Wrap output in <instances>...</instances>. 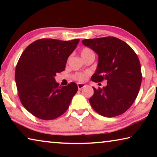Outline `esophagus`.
Returning <instances> with one entry per match:
<instances>
[{"instance_id":"obj_1","label":"esophagus","mask_w":157,"mask_h":157,"mask_svg":"<svg viewBox=\"0 0 157 157\" xmlns=\"http://www.w3.org/2000/svg\"><path fill=\"white\" fill-rule=\"evenodd\" d=\"M84 86H86V84L83 83H78V87L79 90H81L82 88H84Z\"/></svg>"}]
</instances>
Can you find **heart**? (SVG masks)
Segmentation results:
<instances>
[{
	"mask_svg": "<svg viewBox=\"0 0 157 157\" xmlns=\"http://www.w3.org/2000/svg\"><path fill=\"white\" fill-rule=\"evenodd\" d=\"M90 53H94L92 50L88 48H84L82 50L81 52V55L82 56H84V55H89ZM89 74L88 73H78L74 75L73 78L76 80H78L79 82H84L85 80H86V79L88 78Z\"/></svg>",
	"mask_w": 157,
	"mask_h": 157,
	"instance_id": "b5f03b06",
	"label": "heart"
}]
</instances>
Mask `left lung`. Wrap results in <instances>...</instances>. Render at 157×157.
Wrapping results in <instances>:
<instances>
[{
  "label": "left lung",
  "mask_w": 157,
  "mask_h": 157,
  "mask_svg": "<svg viewBox=\"0 0 157 157\" xmlns=\"http://www.w3.org/2000/svg\"><path fill=\"white\" fill-rule=\"evenodd\" d=\"M82 44L98 55V64L92 75L94 82L107 81L90 98L92 108L100 115L111 118L131 107L139 94L142 80L139 57L125 42L113 36L84 39Z\"/></svg>",
  "instance_id": "8db88e82"
}]
</instances>
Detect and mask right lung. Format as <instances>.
<instances>
[{"instance_id": "add662e5", "label": "right lung", "mask_w": 157, "mask_h": 157, "mask_svg": "<svg viewBox=\"0 0 157 157\" xmlns=\"http://www.w3.org/2000/svg\"><path fill=\"white\" fill-rule=\"evenodd\" d=\"M79 41L41 39L21 54L15 71L18 96L23 107L36 118L53 120L68 109L78 86L71 82L59 86L55 77L65 70L68 57Z\"/></svg>"}]
</instances>
